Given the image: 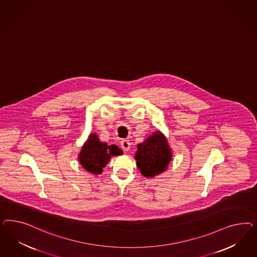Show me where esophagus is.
<instances>
[{"label":"esophagus","mask_w":257,"mask_h":257,"mask_svg":"<svg viewBox=\"0 0 257 257\" xmlns=\"http://www.w3.org/2000/svg\"><path fill=\"white\" fill-rule=\"evenodd\" d=\"M120 146L123 151H129L131 148V143L130 141L127 140H123L120 141Z\"/></svg>","instance_id":"esophagus-1"}]
</instances>
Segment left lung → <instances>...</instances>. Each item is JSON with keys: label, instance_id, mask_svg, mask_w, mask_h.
Listing matches in <instances>:
<instances>
[{"label": "left lung", "instance_id": "1", "mask_svg": "<svg viewBox=\"0 0 257 257\" xmlns=\"http://www.w3.org/2000/svg\"><path fill=\"white\" fill-rule=\"evenodd\" d=\"M171 156V150L166 138L163 134L156 131L138 145L135 158L141 174L152 178L167 170Z\"/></svg>", "mask_w": 257, "mask_h": 257}]
</instances>
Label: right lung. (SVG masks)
Returning <instances> with one entry per match:
<instances>
[{"label":"right lung","mask_w":257,"mask_h":257,"mask_svg":"<svg viewBox=\"0 0 257 257\" xmlns=\"http://www.w3.org/2000/svg\"><path fill=\"white\" fill-rule=\"evenodd\" d=\"M123 152L115 145L107 146L101 142L96 134H91L79 154V161L86 171L99 175L106 166L111 156H120Z\"/></svg>","instance_id":"1"}]
</instances>
